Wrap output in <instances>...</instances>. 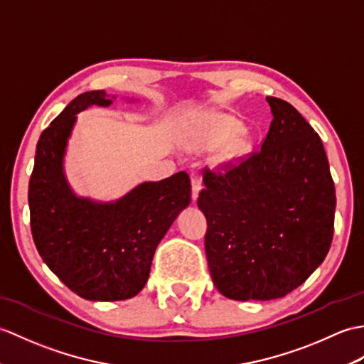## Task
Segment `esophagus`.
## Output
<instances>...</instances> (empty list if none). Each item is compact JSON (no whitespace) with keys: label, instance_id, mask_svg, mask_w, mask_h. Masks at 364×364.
<instances>
[{"label":"esophagus","instance_id":"34e87169","mask_svg":"<svg viewBox=\"0 0 364 364\" xmlns=\"http://www.w3.org/2000/svg\"><path fill=\"white\" fill-rule=\"evenodd\" d=\"M191 184H192V200L196 201L198 197V192L201 189V180L198 178V176H192Z\"/></svg>","mask_w":364,"mask_h":364}]
</instances>
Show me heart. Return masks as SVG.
<instances>
[{
    "mask_svg": "<svg viewBox=\"0 0 364 364\" xmlns=\"http://www.w3.org/2000/svg\"><path fill=\"white\" fill-rule=\"evenodd\" d=\"M240 130L242 124L235 117L218 114L208 122L205 132L197 141V146L205 150L217 149L232 137L233 139H230L232 141L222 150L218 161H239L251 151V141L245 134H237Z\"/></svg>",
    "mask_w": 364,
    "mask_h": 364,
    "instance_id": "heart-1",
    "label": "heart"
}]
</instances>
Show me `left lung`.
<instances>
[{
  "instance_id": "obj_1",
  "label": "left lung",
  "mask_w": 364,
  "mask_h": 364,
  "mask_svg": "<svg viewBox=\"0 0 364 364\" xmlns=\"http://www.w3.org/2000/svg\"><path fill=\"white\" fill-rule=\"evenodd\" d=\"M259 151L205 168L197 205L213 282L235 301L282 298L323 264L333 239L335 184L318 133L293 105L267 97Z\"/></svg>"
}]
</instances>
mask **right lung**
<instances>
[{
  "label": "right lung",
  "instance_id": "1",
  "mask_svg": "<svg viewBox=\"0 0 364 364\" xmlns=\"http://www.w3.org/2000/svg\"><path fill=\"white\" fill-rule=\"evenodd\" d=\"M104 90L79 95L43 130L29 181L31 231L38 255L80 298L122 301L147 284L158 243L191 203V178L178 172L149 181L112 203L77 197L63 172L75 114L112 104Z\"/></svg>",
  "mask_w": 364,
  "mask_h": 364
}]
</instances>
